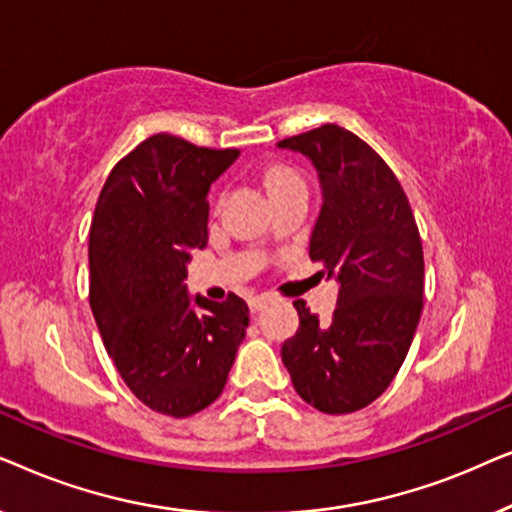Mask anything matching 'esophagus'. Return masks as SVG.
<instances>
[{
	"mask_svg": "<svg viewBox=\"0 0 512 512\" xmlns=\"http://www.w3.org/2000/svg\"><path fill=\"white\" fill-rule=\"evenodd\" d=\"M265 303H268V296H251L249 298V310L251 312H261L263 307H265Z\"/></svg>",
	"mask_w": 512,
	"mask_h": 512,
	"instance_id": "esophagus-1",
	"label": "esophagus"
}]
</instances>
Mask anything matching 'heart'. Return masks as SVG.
<instances>
[{"label":"heart","mask_w":512,"mask_h":512,"mask_svg":"<svg viewBox=\"0 0 512 512\" xmlns=\"http://www.w3.org/2000/svg\"><path fill=\"white\" fill-rule=\"evenodd\" d=\"M263 181H265V188H268V193L272 195V198L284 191H291V188H305L300 174L293 170L291 165H284V163H272L265 167Z\"/></svg>","instance_id":"1"}]
</instances>
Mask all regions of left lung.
<instances>
[{"instance_id": "left-lung-1", "label": "left lung", "mask_w": 512, "mask_h": 512, "mask_svg": "<svg viewBox=\"0 0 512 512\" xmlns=\"http://www.w3.org/2000/svg\"><path fill=\"white\" fill-rule=\"evenodd\" d=\"M317 167L324 205L310 258L338 279V307L319 324L296 300L300 326L282 345L293 389L326 415L382 396L403 366L424 305V251L401 181L380 153L335 123L286 137Z\"/></svg>"}]
</instances>
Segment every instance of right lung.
Segmentation results:
<instances>
[{
  "instance_id": "obj_1",
  "label": "right lung",
  "mask_w": 512,
  "mask_h": 512,
  "mask_svg": "<svg viewBox=\"0 0 512 512\" xmlns=\"http://www.w3.org/2000/svg\"><path fill=\"white\" fill-rule=\"evenodd\" d=\"M237 149L158 132L109 172L90 226V310L123 382L167 417H191L226 387L249 307L186 293V263L207 247L212 181Z\"/></svg>"
}]
</instances>
